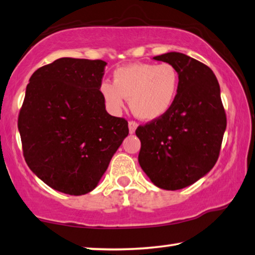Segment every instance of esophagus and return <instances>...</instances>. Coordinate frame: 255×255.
<instances>
[{
    "mask_svg": "<svg viewBox=\"0 0 255 255\" xmlns=\"http://www.w3.org/2000/svg\"><path fill=\"white\" fill-rule=\"evenodd\" d=\"M137 126H138V125L136 124L135 121H129V124H128V127H129V132H130V134H134L136 129H137Z\"/></svg>",
    "mask_w": 255,
    "mask_h": 255,
    "instance_id": "1",
    "label": "esophagus"
}]
</instances>
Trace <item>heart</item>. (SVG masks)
Returning <instances> with one entry per match:
<instances>
[{"label":"heart","mask_w":255,"mask_h":255,"mask_svg":"<svg viewBox=\"0 0 255 255\" xmlns=\"http://www.w3.org/2000/svg\"><path fill=\"white\" fill-rule=\"evenodd\" d=\"M178 86L180 74L172 64L135 63L116 70L113 85L104 82L101 93L113 111L123 109L125 98H129V108L135 117L153 121L172 108Z\"/></svg>","instance_id":"heart-1"}]
</instances>
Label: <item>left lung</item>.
<instances>
[{
    "mask_svg": "<svg viewBox=\"0 0 255 255\" xmlns=\"http://www.w3.org/2000/svg\"><path fill=\"white\" fill-rule=\"evenodd\" d=\"M176 68L180 86L168 112L136 129L138 162L152 183L180 190L214 167L227 127L220 85L210 67L181 52L153 57Z\"/></svg>",
    "mask_w": 255,
    "mask_h": 255,
    "instance_id": "left-lung-1",
    "label": "left lung"
}]
</instances>
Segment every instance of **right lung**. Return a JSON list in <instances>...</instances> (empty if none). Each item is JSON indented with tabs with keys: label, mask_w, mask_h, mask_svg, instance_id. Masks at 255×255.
Instances as JSON below:
<instances>
[{
	"label": "right lung",
	"mask_w": 255,
	"mask_h": 255,
	"mask_svg": "<svg viewBox=\"0 0 255 255\" xmlns=\"http://www.w3.org/2000/svg\"><path fill=\"white\" fill-rule=\"evenodd\" d=\"M104 60L56 59L34 72L18 118L26 164L57 191L86 195L97 187L128 136L101 93Z\"/></svg>",
	"instance_id": "right-lung-1"
}]
</instances>
